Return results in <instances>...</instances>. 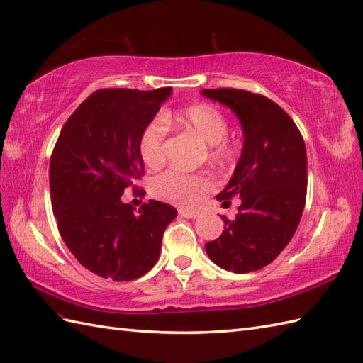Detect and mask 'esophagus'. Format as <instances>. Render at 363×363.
Listing matches in <instances>:
<instances>
[{
  "label": "esophagus",
  "mask_w": 363,
  "mask_h": 363,
  "mask_svg": "<svg viewBox=\"0 0 363 363\" xmlns=\"http://www.w3.org/2000/svg\"><path fill=\"white\" fill-rule=\"evenodd\" d=\"M179 216H181V217H186V218H196V217H198V212H195V211L179 209Z\"/></svg>",
  "instance_id": "34e87169"
}]
</instances>
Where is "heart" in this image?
<instances>
[{"mask_svg": "<svg viewBox=\"0 0 363 363\" xmlns=\"http://www.w3.org/2000/svg\"><path fill=\"white\" fill-rule=\"evenodd\" d=\"M165 124H174L195 133L206 146H209L211 157L216 160L226 162L236 154V146L225 138L228 133V121L223 113L209 104H195L177 113H165L162 119H152L146 124L140 135L138 151L149 168H157L165 162ZM212 187L214 181L208 174H191L176 168L168 169L152 181L155 196L184 208H194Z\"/></svg>", "mask_w": 363, "mask_h": 363, "instance_id": "obj_1", "label": "heart"}]
</instances>
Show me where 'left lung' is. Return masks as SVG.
<instances>
[{
	"mask_svg": "<svg viewBox=\"0 0 363 363\" xmlns=\"http://www.w3.org/2000/svg\"><path fill=\"white\" fill-rule=\"evenodd\" d=\"M236 115L244 146L218 201L240 198L234 220L223 217L222 236L206 253L225 271H258L279 257L299 226L307 196V149L294 121L264 96L244 89H203Z\"/></svg>",
	"mask_w": 363,
	"mask_h": 363,
	"instance_id": "8db88e82",
	"label": "left lung"
}]
</instances>
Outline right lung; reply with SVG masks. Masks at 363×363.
Returning a JSON list of instances; mask_svg holds the SVG:
<instances>
[{
	"instance_id": "add662e5",
	"label": "right lung",
	"mask_w": 363,
	"mask_h": 363,
	"mask_svg": "<svg viewBox=\"0 0 363 363\" xmlns=\"http://www.w3.org/2000/svg\"><path fill=\"white\" fill-rule=\"evenodd\" d=\"M154 91L99 89L72 113L50 159V195L64 244L88 271L130 281L159 259L163 231L177 211L151 200L133 212L124 190L143 169L140 135L172 96Z\"/></svg>"
}]
</instances>
